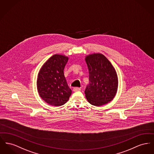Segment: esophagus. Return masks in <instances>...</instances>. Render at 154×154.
<instances>
[{"label":"esophagus","instance_id":"34e87169","mask_svg":"<svg viewBox=\"0 0 154 154\" xmlns=\"http://www.w3.org/2000/svg\"><path fill=\"white\" fill-rule=\"evenodd\" d=\"M81 90V88L79 87H74L73 88V91L74 92H77V91H80Z\"/></svg>","mask_w":154,"mask_h":154}]
</instances>
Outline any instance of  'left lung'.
I'll return each instance as SVG.
<instances>
[{
  "mask_svg": "<svg viewBox=\"0 0 154 154\" xmlns=\"http://www.w3.org/2000/svg\"><path fill=\"white\" fill-rule=\"evenodd\" d=\"M89 71V84L85 94L88 102L100 106L114 98L118 87V75L108 59L101 54H93L85 57Z\"/></svg>",
  "mask_w": 154,
  "mask_h": 154,
  "instance_id": "obj_1",
  "label": "left lung"
}]
</instances>
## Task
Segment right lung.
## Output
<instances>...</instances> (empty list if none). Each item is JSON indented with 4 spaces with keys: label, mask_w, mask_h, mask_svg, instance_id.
Segmentation results:
<instances>
[{
    "label": "right lung",
    "mask_w": 154,
    "mask_h": 154,
    "mask_svg": "<svg viewBox=\"0 0 154 154\" xmlns=\"http://www.w3.org/2000/svg\"><path fill=\"white\" fill-rule=\"evenodd\" d=\"M68 60V57L64 55L54 54L44 64L38 73L36 81L38 94L51 105H63L72 94L64 75Z\"/></svg>",
    "instance_id": "add662e5"
}]
</instances>
